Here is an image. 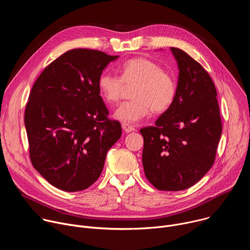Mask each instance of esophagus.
Here are the masks:
<instances>
[{
  "label": "esophagus",
  "instance_id": "esophagus-1",
  "mask_svg": "<svg viewBox=\"0 0 250 250\" xmlns=\"http://www.w3.org/2000/svg\"><path fill=\"white\" fill-rule=\"evenodd\" d=\"M122 127H123V129H124L125 132H131V131L135 130V128H134L133 125H129V124H125V123H124V124L122 125Z\"/></svg>",
  "mask_w": 250,
  "mask_h": 250
}]
</instances>
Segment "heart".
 <instances>
[{
	"label": "heart",
	"mask_w": 250,
	"mask_h": 250,
	"mask_svg": "<svg viewBox=\"0 0 250 250\" xmlns=\"http://www.w3.org/2000/svg\"><path fill=\"white\" fill-rule=\"evenodd\" d=\"M121 78L109 72H103L98 78V90L108 104L117 103L124 91L125 84L134 86L131 101L123 103L115 111L116 120L133 124L155 113L165 112L176 97V82L161 66L145 57L129 59L120 67Z\"/></svg>",
	"instance_id": "heart-1"
}]
</instances>
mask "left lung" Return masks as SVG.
I'll use <instances>...</instances> for the list:
<instances>
[{"label": "left lung", "mask_w": 250, "mask_h": 250, "mask_svg": "<svg viewBox=\"0 0 250 250\" xmlns=\"http://www.w3.org/2000/svg\"><path fill=\"white\" fill-rule=\"evenodd\" d=\"M179 75L170 108L139 131L147 180L161 191L192 187L210 169L222 134L215 84L200 63L171 47Z\"/></svg>", "instance_id": "left-lung-1"}]
</instances>
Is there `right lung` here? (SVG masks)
<instances>
[{
	"label": "right lung",
	"mask_w": 250,
	"mask_h": 250,
	"mask_svg": "<svg viewBox=\"0 0 250 250\" xmlns=\"http://www.w3.org/2000/svg\"><path fill=\"white\" fill-rule=\"evenodd\" d=\"M119 56L93 49L65 52L32 86L24 113L33 167L52 186L77 192L100 177L106 152L122 136L98 90V78Z\"/></svg>",
	"instance_id": "obj_1"
}]
</instances>
